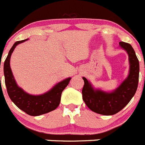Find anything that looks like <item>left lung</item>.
I'll return each instance as SVG.
<instances>
[{
	"mask_svg": "<svg viewBox=\"0 0 145 145\" xmlns=\"http://www.w3.org/2000/svg\"><path fill=\"white\" fill-rule=\"evenodd\" d=\"M119 44L128 54L130 68L127 78L114 92L109 93L94 90L88 80L83 77L84 81L83 100L88 108L98 114L105 116L116 114L127 105L137 91L140 72L139 60L131 44L124 42H120Z\"/></svg>",
	"mask_w": 145,
	"mask_h": 145,
	"instance_id": "obj_1",
	"label": "left lung"
}]
</instances>
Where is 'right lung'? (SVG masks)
Instances as JSON below:
<instances>
[{
  "mask_svg": "<svg viewBox=\"0 0 145 145\" xmlns=\"http://www.w3.org/2000/svg\"><path fill=\"white\" fill-rule=\"evenodd\" d=\"M27 40V39L16 42L10 50L8 57L4 62L5 83L8 95L15 105L29 116H37L52 111L59 106L61 101V93L68 86L71 78L61 81L50 91L40 95H29L18 87L11 71L10 59L15 47Z\"/></svg>",
  "mask_w": 145,
  "mask_h": 145,
  "instance_id": "1",
  "label": "right lung"
}]
</instances>
